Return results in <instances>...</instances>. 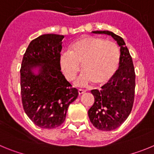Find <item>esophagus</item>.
Wrapping results in <instances>:
<instances>
[{"mask_svg": "<svg viewBox=\"0 0 154 154\" xmlns=\"http://www.w3.org/2000/svg\"><path fill=\"white\" fill-rule=\"evenodd\" d=\"M85 92H86V90H85V89H79V90H78V92L79 95H82V94L85 93Z\"/></svg>", "mask_w": 154, "mask_h": 154, "instance_id": "esophagus-1", "label": "esophagus"}]
</instances>
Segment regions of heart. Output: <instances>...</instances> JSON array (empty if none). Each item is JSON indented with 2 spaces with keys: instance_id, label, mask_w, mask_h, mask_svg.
<instances>
[{
  "instance_id": "obj_1",
  "label": "heart",
  "mask_w": 154,
  "mask_h": 154,
  "mask_svg": "<svg viewBox=\"0 0 154 154\" xmlns=\"http://www.w3.org/2000/svg\"><path fill=\"white\" fill-rule=\"evenodd\" d=\"M120 51L115 42L99 37L85 36L75 41L69 46V51H64L59 63L64 75L73 79L80 69L84 72L77 80L79 84L93 82L100 85L108 82L117 71Z\"/></svg>"
}]
</instances>
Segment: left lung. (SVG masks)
<instances>
[{
  "label": "left lung",
  "instance_id": "8db88e82",
  "mask_svg": "<svg viewBox=\"0 0 154 154\" xmlns=\"http://www.w3.org/2000/svg\"><path fill=\"white\" fill-rule=\"evenodd\" d=\"M92 32L111 35L120 47L119 69L102 89L91 91L95 102L88 111L91 123L96 129L111 131L123 124L131 112L135 96V70L131 55L120 36L109 31Z\"/></svg>",
  "mask_w": 154,
  "mask_h": 154
}]
</instances>
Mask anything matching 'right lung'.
<instances>
[{"label":"right lung","instance_id":"obj_1","mask_svg":"<svg viewBox=\"0 0 154 154\" xmlns=\"http://www.w3.org/2000/svg\"><path fill=\"white\" fill-rule=\"evenodd\" d=\"M64 35L46 34L30 42L23 56L21 94L23 108L35 125L54 129L63 123L68 107L78 97L61 72L59 59ZM39 68L38 75L33 73Z\"/></svg>","mask_w":154,"mask_h":154}]
</instances>
